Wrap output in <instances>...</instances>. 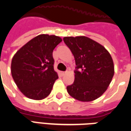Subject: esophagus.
<instances>
[{
  "label": "esophagus",
  "mask_w": 131,
  "mask_h": 131,
  "mask_svg": "<svg viewBox=\"0 0 131 131\" xmlns=\"http://www.w3.org/2000/svg\"><path fill=\"white\" fill-rule=\"evenodd\" d=\"M60 74H61V75L62 76H64L67 74V72H64V71H62V72H60Z\"/></svg>",
  "instance_id": "obj_1"
}]
</instances>
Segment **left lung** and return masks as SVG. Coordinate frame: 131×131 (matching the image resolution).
Returning a JSON list of instances; mask_svg holds the SVG:
<instances>
[{
	"mask_svg": "<svg viewBox=\"0 0 131 131\" xmlns=\"http://www.w3.org/2000/svg\"><path fill=\"white\" fill-rule=\"evenodd\" d=\"M63 40L77 65L74 82L67 87L68 93L82 102L96 100L106 91L114 76L111 56L103 45L89 37H66Z\"/></svg>",
	"mask_w": 131,
	"mask_h": 131,
	"instance_id": "obj_1",
	"label": "left lung"
}]
</instances>
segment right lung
Here are the masks:
<instances>
[{"label": "right lung", "instance_id": "obj_1", "mask_svg": "<svg viewBox=\"0 0 131 131\" xmlns=\"http://www.w3.org/2000/svg\"><path fill=\"white\" fill-rule=\"evenodd\" d=\"M62 38L40 35L20 48L13 57L11 74L17 87L28 99L40 101L49 96L59 77L54 70L52 52Z\"/></svg>", "mask_w": 131, "mask_h": 131}]
</instances>
